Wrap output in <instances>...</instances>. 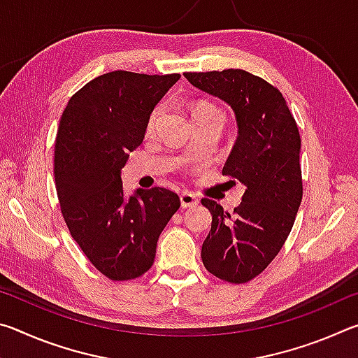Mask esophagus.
<instances>
[{
    "instance_id": "esophagus-1",
    "label": "esophagus",
    "mask_w": 358,
    "mask_h": 358,
    "mask_svg": "<svg viewBox=\"0 0 358 358\" xmlns=\"http://www.w3.org/2000/svg\"><path fill=\"white\" fill-rule=\"evenodd\" d=\"M180 202L183 208H189V207H194V205L199 203V199L191 192H183L180 196Z\"/></svg>"
}]
</instances>
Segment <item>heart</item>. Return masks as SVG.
<instances>
[{
    "mask_svg": "<svg viewBox=\"0 0 358 358\" xmlns=\"http://www.w3.org/2000/svg\"><path fill=\"white\" fill-rule=\"evenodd\" d=\"M215 112H220L222 113L220 108H217L215 104H211V102H199V104L194 107V112H192V117H197V115H202V113H215ZM162 113V107H156L153 112H151L150 118H148V123H147V128L148 131H153L155 126L157 123V120H159Z\"/></svg>",
    "mask_w": 358,
    "mask_h": 358,
    "instance_id": "obj_1",
    "label": "heart"
}]
</instances>
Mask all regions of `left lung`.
Segmentation results:
<instances>
[{"label":"left lung","instance_id":"left-lung-1","mask_svg":"<svg viewBox=\"0 0 358 358\" xmlns=\"http://www.w3.org/2000/svg\"><path fill=\"white\" fill-rule=\"evenodd\" d=\"M187 82L232 107L238 136L222 175L245 185L234 215L202 199L211 229L202 262L222 281L241 284L262 273L281 251L301 203L300 132L280 90L243 69L185 72Z\"/></svg>","mask_w":358,"mask_h":358}]
</instances>
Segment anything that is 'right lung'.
Wrapping results in <instances>:
<instances>
[{
	"label": "right lung",
	"instance_id": "1",
	"mask_svg": "<svg viewBox=\"0 0 358 358\" xmlns=\"http://www.w3.org/2000/svg\"><path fill=\"white\" fill-rule=\"evenodd\" d=\"M180 74L107 72L72 96L59 120L55 183L72 238L102 275L128 281L151 268L180 197L166 187L124 197L121 169L142 143L157 102Z\"/></svg>",
	"mask_w": 358,
	"mask_h": 358
}]
</instances>
